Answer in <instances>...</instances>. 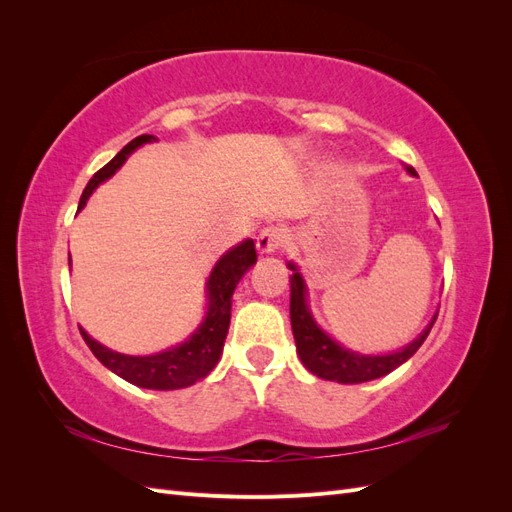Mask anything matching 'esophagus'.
I'll use <instances>...</instances> for the list:
<instances>
[{
    "mask_svg": "<svg viewBox=\"0 0 512 512\" xmlns=\"http://www.w3.org/2000/svg\"><path fill=\"white\" fill-rule=\"evenodd\" d=\"M286 241H288V230L284 226L271 224V226H265L260 230V235L256 239V247L260 254H273L280 250V247H284Z\"/></svg>",
    "mask_w": 512,
    "mask_h": 512,
    "instance_id": "esophagus-1",
    "label": "esophagus"
}]
</instances>
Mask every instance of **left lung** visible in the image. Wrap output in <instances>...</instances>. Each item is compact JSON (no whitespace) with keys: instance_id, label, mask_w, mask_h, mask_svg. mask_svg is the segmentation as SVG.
Returning <instances> with one entry per match:
<instances>
[{"instance_id":"left-lung-1","label":"left lung","mask_w":512,"mask_h":512,"mask_svg":"<svg viewBox=\"0 0 512 512\" xmlns=\"http://www.w3.org/2000/svg\"><path fill=\"white\" fill-rule=\"evenodd\" d=\"M408 173L416 175V170L408 166ZM294 273L290 275V324H292V335L294 342H297V350L303 365L316 374L318 378L324 380H335L342 384H359L367 380H376L389 374L395 367L401 363H406L410 356L423 346L427 339L433 322L431 320L429 327L421 333V337L414 339L410 346L404 350L393 352V354H384V356H363L350 352L335 344L333 339L322 333L318 329V324L314 322L312 314H309L307 303H305V284L301 273H297L294 265H288Z\"/></svg>"}]
</instances>
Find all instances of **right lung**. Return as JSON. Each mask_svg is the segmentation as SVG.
I'll return each mask as SVG.
<instances>
[{"instance_id":"1","label":"right lung","mask_w":512,"mask_h":512,"mask_svg":"<svg viewBox=\"0 0 512 512\" xmlns=\"http://www.w3.org/2000/svg\"><path fill=\"white\" fill-rule=\"evenodd\" d=\"M149 141H153L151 134L136 136L134 141H130L126 147H123L111 162L102 166L87 183V188L81 196L79 211L85 207L89 194L94 192L104 179L115 175V170L126 162V158L136 147H141L143 143H149ZM256 260H258L256 245L252 239L232 247L228 254H224L218 260V265L213 267L207 282V292H209L207 318L188 342H183L177 348H170L166 352L151 354V356H128V354H119L104 348L81 329L85 344L89 346L91 352L96 354V359L104 367L111 369L119 378L128 380L130 384L141 386V389L173 391V389H183V386H190L196 380H203L220 361L224 339L230 327L232 292H235L243 273L250 269Z\"/></svg>"}]
</instances>
